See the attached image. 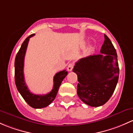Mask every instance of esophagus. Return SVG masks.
I'll return each mask as SVG.
<instances>
[{"mask_svg":"<svg viewBox=\"0 0 133 133\" xmlns=\"http://www.w3.org/2000/svg\"><path fill=\"white\" fill-rule=\"evenodd\" d=\"M73 68H74V64L72 63H69L68 65V66H67V70L70 72V71L72 70Z\"/></svg>","mask_w":133,"mask_h":133,"instance_id":"34e87169","label":"esophagus"}]
</instances>
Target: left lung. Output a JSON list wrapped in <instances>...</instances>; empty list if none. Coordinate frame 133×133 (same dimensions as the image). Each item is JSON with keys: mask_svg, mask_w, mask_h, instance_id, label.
Returning a JSON list of instances; mask_svg holds the SVG:
<instances>
[{"mask_svg": "<svg viewBox=\"0 0 133 133\" xmlns=\"http://www.w3.org/2000/svg\"><path fill=\"white\" fill-rule=\"evenodd\" d=\"M77 75V95L92 107L102 106L113 95L119 76L117 54L109 38L104 35L101 54L81 58L75 64Z\"/></svg>", "mask_w": 133, "mask_h": 133, "instance_id": "8db88e82", "label": "left lung"}]
</instances>
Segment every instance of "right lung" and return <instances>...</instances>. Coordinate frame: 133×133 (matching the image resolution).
I'll return each mask as SVG.
<instances>
[{"label":"right lung","mask_w":133,"mask_h":133,"mask_svg":"<svg viewBox=\"0 0 133 133\" xmlns=\"http://www.w3.org/2000/svg\"><path fill=\"white\" fill-rule=\"evenodd\" d=\"M35 36V34L27 37L22 44L20 50L18 52L15 61V79L18 91L31 107L36 109L45 108L51 104L56 97L59 88L65 77L68 74L66 70L57 72L54 77V86L52 90L45 95H36L32 94L29 90L24 79V58L27 50L29 38Z\"/></svg>","instance_id":"add662e5"}]
</instances>
